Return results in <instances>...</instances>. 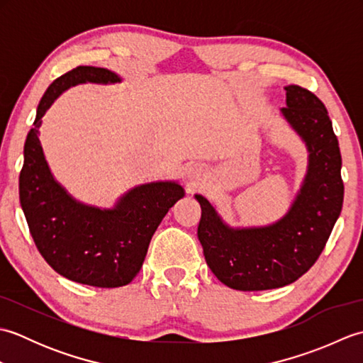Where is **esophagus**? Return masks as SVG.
Masks as SVG:
<instances>
[{
  "label": "esophagus",
  "mask_w": 363,
  "mask_h": 363,
  "mask_svg": "<svg viewBox=\"0 0 363 363\" xmlns=\"http://www.w3.org/2000/svg\"><path fill=\"white\" fill-rule=\"evenodd\" d=\"M199 174V168H196V167H190L189 168V176L190 177H196Z\"/></svg>",
  "instance_id": "esophagus-1"
}]
</instances>
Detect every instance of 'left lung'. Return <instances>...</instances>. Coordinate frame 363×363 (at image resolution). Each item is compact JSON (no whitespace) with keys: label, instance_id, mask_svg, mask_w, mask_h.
Returning <instances> with one entry per match:
<instances>
[{"label":"left lung","instance_id":"8db88e82","mask_svg":"<svg viewBox=\"0 0 363 363\" xmlns=\"http://www.w3.org/2000/svg\"><path fill=\"white\" fill-rule=\"evenodd\" d=\"M285 103L282 117L309 152L306 176L287 213L267 226L233 228L209 199L195 195L201 206L198 238L207 265L234 290L295 282L317 262L342 212V156L325 104L299 86L285 87Z\"/></svg>","mask_w":363,"mask_h":363}]
</instances>
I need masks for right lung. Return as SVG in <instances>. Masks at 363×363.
Returning a JSON list of instances; mask_svg holds the SVG:
<instances>
[{
	"label": "right lung",
	"mask_w": 363,
	"mask_h": 363,
	"mask_svg": "<svg viewBox=\"0 0 363 363\" xmlns=\"http://www.w3.org/2000/svg\"><path fill=\"white\" fill-rule=\"evenodd\" d=\"M87 82L117 84L121 78L107 68L76 67L46 89L25 142L20 204L38 252L54 272L91 287L113 289L140 272L152 234L186 191L176 181L140 184L103 209L78 201L54 179L38 140L42 117L67 89Z\"/></svg>",
	"instance_id": "1"
}]
</instances>
